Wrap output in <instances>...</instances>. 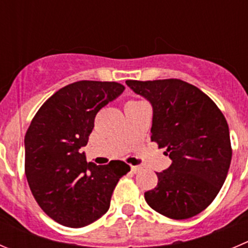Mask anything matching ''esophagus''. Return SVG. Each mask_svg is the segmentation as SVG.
I'll return each mask as SVG.
<instances>
[{
    "label": "esophagus",
    "instance_id": "obj_1",
    "mask_svg": "<svg viewBox=\"0 0 248 248\" xmlns=\"http://www.w3.org/2000/svg\"><path fill=\"white\" fill-rule=\"evenodd\" d=\"M140 170H141L140 166H131V171H133V173H139Z\"/></svg>",
    "mask_w": 248,
    "mask_h": 248
}]
</instances>
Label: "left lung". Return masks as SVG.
<instances>
[{
    "mask_svg": "<svg viewBox=\"0 0 248 248\" xmlns=\"http://www.w3.org/2000/svg\"><path fill=\"white\" fill-rule=\"evenodd\" d=\"M153 108L151 140L171 159L145 192L148 206L171 219L201 213L220 191L232 162L225 117L199 87L179 79L126 80Z\"/></svg>",
    "mask_w": 248,
    "mask_h": 248,
    "instance_id": "1",
    "label": "left lung"
}]
</instances>
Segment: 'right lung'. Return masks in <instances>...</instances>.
Masks as SVG:
<instances>
[{
	"instance_id": "add662e5",
	"label": "right lung",
	"mask_w": 248,
	"mask_h": 248,
	"mask_svg": "<svg viewBox=\"0 0 248 248\" xmlns=\"http://www.w3.org/2000/svg\"><path fill=\"white\" fill-rule=\"evenodd\" d=\"M125 87L114 81L81 80L62 87L40 107L25 134V175L42 211L57 223L81 228L109 208L119 179L130 167L86 162L87 145L98 110Z\"/></svg>"
}]
</instances>
